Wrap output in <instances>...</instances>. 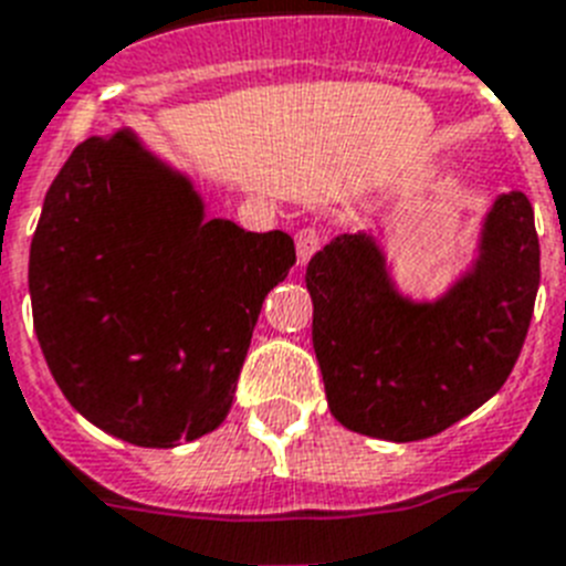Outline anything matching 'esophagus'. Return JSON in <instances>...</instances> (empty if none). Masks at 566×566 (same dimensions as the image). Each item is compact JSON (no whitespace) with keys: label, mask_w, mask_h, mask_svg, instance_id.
<instances>
[{"label":"esophagus","mask_w":566,"mask_h":566,"mask_svg":"<svg viewBox=\"0 0 566 566\" xmlns=\"http://www.w3.org/2000/svg\"><path fill=\"white\" fill-rule=\"evenodd\" d=\"M322 250V233H318L316 228H302L296 233V255L298 262L307 264L313 259V255Z\"/></svg>","instance_id":"1"}]
</instances>
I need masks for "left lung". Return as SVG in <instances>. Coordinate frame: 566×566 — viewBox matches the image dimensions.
<instances>
[{
    "instance_id": "1",
    "label": "left lung",
    "mask_w": 566,
    "mask_h": 566,
    "mask_svg": "<svg viewBox=\"0 0 566 566\" xmlns=\"http://www.w3.org/2000/svg\"><path fill=\"white\" fill-rule=\"evenodd\" d=\"M542 250L524 193L495 201L481 259L436 304L396 296L367 235H338L307 264L313 347L347 430L387 441L439 436L493 399L533 318Z\"/></svg>"
}]
</instances>
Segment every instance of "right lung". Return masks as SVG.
<instances>
[{
  "mask_svg": "<svg viewBox=\"0 0 566 566\" xmlns=\"http://www.w3.org/2000/svg\"><path fill=\"white\" fill-rule=\"evenodd\" d=\"M296 264L282 230L201 219L127 130L67 156L31 242L33 327L59 390L139 447L222 424L262 302Z\"/></svg>",
  "mask_w": 566,
  "mask_h": 566,
  "instance_id": "1",
  "label": "right lung"
}]
</instances>
